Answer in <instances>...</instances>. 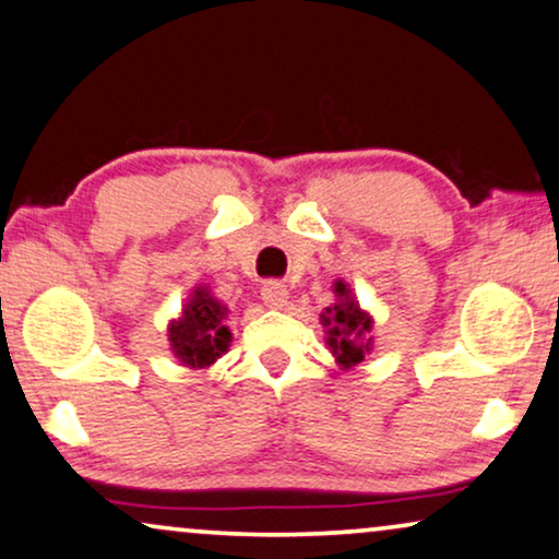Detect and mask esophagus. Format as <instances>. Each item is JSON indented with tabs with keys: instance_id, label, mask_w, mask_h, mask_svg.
<instances>
[{
	"instance_id": "esophagus-1",
	"label": "esophagus",
	"mask_w": 559,
	"mask_h": 559,
	"mask_svg": "<svg viewBox=\"0 0 559 559\" xmlns=\"http://www.w3.org/2000/svg\"><path fill=\"white\" fill-rule=\"evenodd\" d=\"M260 299H263L265 307L271 309H284L288 304V288L278 281H267V284L260 288Z\"/></svg>"
}]
</instances>
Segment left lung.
Listing matches in <instances>:
<instances>
[{
    "mask_svg": "<svg viewBox=\"0 0 559 559\" xmlns=\"http://www.w3.org/2000/svg\"><path fill=\"white\" fill-rule=\"evenodd\" d=\"M332 292L337 296V301L322 311L326 345L332 349L334 362L342 370H349L360 366L373 349V317L357 304L355 294L349 292V286L342 278L334 281Z\"/></svg>",
    "mask_w": 559,
    "mask_h": 559,
    "instance_id": "1",
    "label": "left lung"
}]
</instances>
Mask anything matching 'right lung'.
Wrapping results in <instances>:
<instances>
[{
    "label": "right lung",
    "mask_w": 559,
    "mask_h": 559,
    "mask_svg": "<svg viewBox=\"0 0 559 559\" xmlns=\"http://www.w3.org/2000/svg\"><path fill=\"white\" fill-rule=\"evenodd\" d=\"M229 309L206 284L193 286L181 314L168 322L170 353L191 370H206L229 349L233 332L227 326Z\"/></svg>",
    "instance_id": "obj_1"
}]
</instances>
